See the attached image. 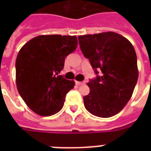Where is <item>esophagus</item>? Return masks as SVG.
Wrapping results in <instances>:
<instances>
[{
	"mask_svg": "<svg viewBox=\"0 0 151 151\" xmlns=\"http://www.w3.org/2000/svg\"><path fill=\"white\" fill-rule=\"evenodd\" d=\"M75 83L77 85H83V84H85V82H81V81H75Z\"/></svg>",
	"mask_w": 151,
	"mask_h": 151,
	"instance_id": "esophagus-1",
	"label": "esophagus"
}]
</instances>
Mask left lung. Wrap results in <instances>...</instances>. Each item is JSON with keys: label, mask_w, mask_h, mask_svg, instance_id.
Segmentation results:
<instances>
[{"label": "left lung", "mask_w": 151, "mask_h": 151, "mask_svg": "<svg viewBox=\"0 0 151 151\" xmlns=\"http://www.w3.org/2000/svg\"><path fill=\"white\" fill-rule=\"evenodd\" d=\"M80 48L96 73L90 80L89 94L84 96L86 110L99 117L117 114L131 99L138 80L136 51L132 43L114 32L78 37Z\"/></svg>", "instance_id": "1"}]
</instances>
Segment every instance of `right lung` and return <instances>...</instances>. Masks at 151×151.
Segmentation results:
<instances>
[{
	"instance_id": "right-lung-1",
	"label": "right lung",
	"mask_w": 151,
	"mask_h": 151,
	"mask_svg": "<svg viewBox=\"0 0 151 151\" xmlns=\"http://www.w3.org/2000/svg\"><path fill=\"white\" fill-rule=\"evenodd\" d=\"M78 46L76 36L40 35L22 46L15 61L18 92L30 110L51 116L63 106L75 82L59 75L69 54Z\"/></svg>"
}]
</instances>
